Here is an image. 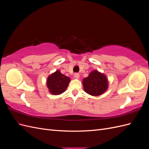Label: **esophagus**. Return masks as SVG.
<instances>
[{
    "label": "esophagus",
    "mask_w": 149,
    "mask_h": 149,
    "mask_svg": "<svg viewBox=\"0 0 149 149\" xmlns=\"http://www.w3.org/2000/svg\"><path fill=\"white\" fill-rule=\"evenodd\" d=\"M74 77L75 79H79V73H74Z\"/></svg>",
    "instance_id": "34e87169"
}]
</instances>
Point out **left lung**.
Segmentation results:
<instances>
[{
  "mask_svg": "<svg viewBox=\"0 0 149 149\" xmlns=\"http://www.w3.org/2000/svg\"><path fill=\"white\" fill-rule=\"evenodd\" d=\"M82 83L84 91L94 96L104 93L109 86L106 76L97 70L91 71L88 77L83 79Z\"/></svg>",
  "mask_w": 149,
  "mask_h": 149,
  "instance_id": "left-lung-1",
  "label": "left lung"
}]
</instances>
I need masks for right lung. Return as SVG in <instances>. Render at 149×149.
Segmentation results:
<instances>
[{
	"instance_id": "1",
	"label": "right lung",
	"mask_w": 149,
	"mask_h": 149,
	"mask_svg": "<svg viewBox=\"0 0 149 149\" xmlns=\"http://www.w3.org/2000/svg\"><path fill=\"white\" fill-rule=\"evenodd\" d=\"M70 82V78L57 70L47 78V86L49 92L53 95H59L64 93Z\"/></svg>"
}]
</instances>
